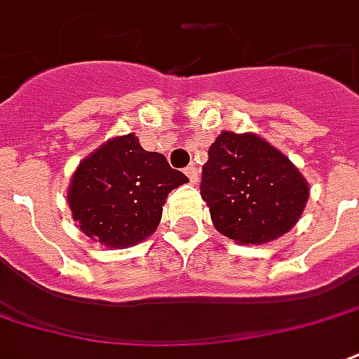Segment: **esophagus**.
<instances>
[{"instance_id":"1","label":"esophagus","mask_w":359,"mask_h":359,"mask_svg":"<svg viewBox=\"0 0 359 359\" xmlns=\"http://www.w3.org/2000/svg\"><path fill=\"white\" fill-rule=\"evenodd\" d=\"M187 177L188 179H190V182H192V184H198V180H200V169H198V167L196 165H190V167H187Z\"/></svg>"}]
</instances>
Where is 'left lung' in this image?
<instances>
[{"label": "left lung", "instance_id": "left-lung-1", "mask_svg": "<svg viewBox=\"0 0 359 359\" xmlns=\"http://www.w3.org/2000/svg\"><path fill=\"white\" fill-rule=\"evenodd\" d=\"M308 194L293 161L255 133L222 131L209 148L201 198L213 226L240 245H262L287 233Z\"/></svg>", "mask_w": 359, "mask_h": 359}]
</instances>
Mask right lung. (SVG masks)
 Here are the masks:
<instances>
[{
	"label": "right lung",
	"instance_id": "obj_1",
	"mask_svg": "<svg viewBox=\"0 0 359 359\" xmlns=\"http://www.w3.org/2000/svg\"><path fill=\"white\" fill-rule=\"evenodd\" d=\"M188 182L163 154L146 152L133 133L114 137L79 161L68 205L79 230L110 249H126L156 232L167 196Z\"/></svg>",
	"mask_w": 359,
	"mask_h": 359
}]
</instances>
